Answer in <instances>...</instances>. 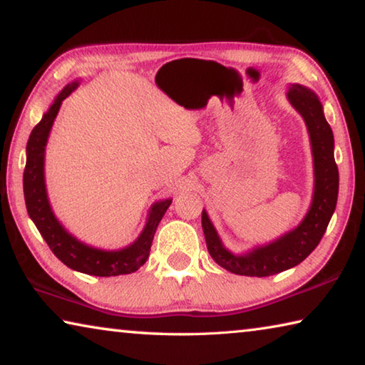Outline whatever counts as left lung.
<instances>
[{
	"label": "left lung",
	"mask_w": 365,
	"mask_h": 365,
	"mask_svg": "<svg viewBox=\"0 0 365 365\" xmlns=\"http://www.w3.org/2000/svg\"><path fill=\"white\" fill-rule=\"evenodd\" d=\"M287 98L304 119L309 140H311L314 163V193L311 206L298 227L282 235L275 242L256 246L243 255H235L225 248L207 212L202 209L201 224L209 255L220 267L232 274L269 277L294 267L316 250L335 212L339 182L338 168L333 156L335 140L324 115L322 103L312 90L299 83L289 85Z\"/></svg>",
	"instance_id": "1"
}]
</instances>
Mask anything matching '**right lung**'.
Returning a JSON list of instances; mask_svg holds the SVG:
<instances>
[{"label": "right lung", "mask_w": 365, "mask_h": 365, "mask_svg": "<svg viewBox=\"0 0 365 365\" xmlns=\"http://www.w3.org/2000/svg\"><path fill=\"white\" fill-rule=\"evenodd\" d=\"M78 86V80L66 85L43 114L27 141V163L24 170V197L30 219L61 262L72 270L95 277H115L137 272L150 256L151 243L163 215L172 200L156 201L148 211L145 228L132 245L122 250H100L80 242L66 230L49 205L45 183V151L49 132L63 101Z\"/></svg>", "instance_id": "obj_1"}]
</instances>
